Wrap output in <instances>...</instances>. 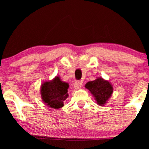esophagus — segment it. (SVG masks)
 Returning a JSON list of instances; mask_svg holds the SVG:
<instances>
[{"mask_svg": "<svg viewBox=\"0 0 149 149\" xmlns=\"http://www.w3.org/2000/svg\"><path fill=\"white\" fill-rule=\"evenodd\" d=\"M81 86H82V83L80 82V81H76L74 84V87L76 89H81Z\"/></svg>", "mask_w": 149, "mask_h": 149, "instance_id": "esophagus-1", "label": "esophagus"}]
</instances>
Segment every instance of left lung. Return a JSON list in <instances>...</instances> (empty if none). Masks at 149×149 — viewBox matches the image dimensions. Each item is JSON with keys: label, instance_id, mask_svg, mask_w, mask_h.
<instances>
[{"label": "left lung", "instance_id": "8db88e82", "mask_svg": "<svg viewBox=\"0 0 149 149\" xmlns=\"http://www.w3.org/2000/svg\"><path fill=\"white\" fill-rule=\"evenodd\" d=\"M85 86L90 91L100 106H104L113 92L111 83L102 77H97L94 81H89Z\"/></svg>", "mask_w": 149, "mask_h": 149}]
</instances>
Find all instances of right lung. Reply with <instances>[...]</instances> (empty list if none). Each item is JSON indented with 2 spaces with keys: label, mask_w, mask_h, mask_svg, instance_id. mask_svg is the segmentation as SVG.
<instances>
[{
  "label": "right lung",
  "mask_w": 149,
  "mask_h": 149,
  "mask_svg": "<svg viewBox=\"0 0 149 149\" xmlns=\"http://www.w3.org/2000/svg\"><path fill=\"white\" fill-rule=\"evenodd\" d=\"M68 83L56 77L52 81H45L40 87V96L47 106L58 109L64 107V101L68 97Z\"/></svg>",
  "instance_id": "add662e5"
}]
</instances>
